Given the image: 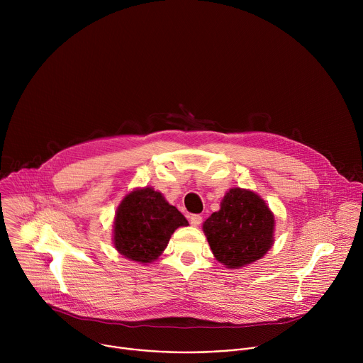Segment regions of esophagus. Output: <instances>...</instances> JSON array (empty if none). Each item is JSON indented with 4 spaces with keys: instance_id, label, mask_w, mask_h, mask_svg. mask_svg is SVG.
Segmentation results:
<instances>
[{
    "instance_id": "34e87169",
    "label": "esophagus",
    "mask_w": 363,
    "mask_h": 363,
    "mask_svg": "<svg viewBox=\"0 0 363 363\" xmlns=\"http://www.w3.org/2000/svg\"><path fill=\"white\" fill-rule=\"evenodd\" d=\"M189 223H191V225L198 227V225L202 223V217H201L199 214H192V216L189 217Z\"/></svg>"
}]
</instances>
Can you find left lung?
<instances>
[{"mask_svg":"<svg viewBox=\"0 0 363 363\" xmlns=\"http://www.w3.org/2000/svg\"><path fill=\"white\" fill-rule=\"evenodd\" d=\"M274 216L263 198L242 188H231L220 211L202 224L217 260L228 269L251 264L274 242Z\"/></svg>","mask_w":363,"mask_h":363,"instance_id":"1","label":"left lung"}]
</instances>
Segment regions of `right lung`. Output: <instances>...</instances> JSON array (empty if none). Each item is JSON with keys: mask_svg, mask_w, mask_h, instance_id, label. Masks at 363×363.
Masks as SVG:
<instances>
[{"mask_svg": "<svg viewBox=\"0 0 363 363\" xmlns=\"http://www.w3.org/2000/svg\"><path fill=\"white\" fill-rule=\"evenodd\" d=\"M186 225V218L161 192L150 186L138 188L118 206L113 244L129 260L147 264L164 252L174 231Z\"/></svg>", "mask_w": 363, "mask_h": 363, "instance_id": "obj_1", "label": "right lung"}]
</instances>
